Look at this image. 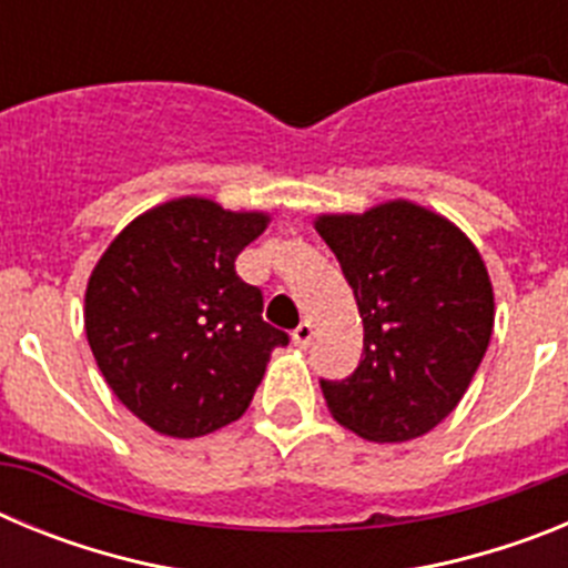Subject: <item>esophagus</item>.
Segmentation results:
<instances>
[{"label":"esophagus","mask_w":568,"mask_h":568,"mask_svg":"<svg viewBox=\"0 0 568 568\" xmlns=\"http://www.w3.org/2000/svg\"><path fill=\"white\" fill-rule=\"evenodd\" d=\"M310 341H313V324H310V321H301L298 327L293 329V344L298 346V349H307Z\"/></svg>","instance_id":"1"}]
</instances>
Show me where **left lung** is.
<instances>
[{"instance_id": "8db88e82", "label": "left lung", "mask_w": 568, "mask_h": 568, "mask_svg": "<svg viewBox=\"0 0 568 568\" xmlns=\"http://www.w3.org/2000/svg\"><path fill=\"white\" fill-rule=\"evenodd\" d=\"M315 230L364 321L358 369L321 381L329 413L375 444L420 438L460 404L489 346L495 293L478 247L449 219L406 199L324 213Z\"/></svg>"}]
</instances>
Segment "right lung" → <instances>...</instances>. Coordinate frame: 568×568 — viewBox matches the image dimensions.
Listing matches in <instances>:
<instances>
[{
    "mask_svg": "<svg viewBox=\"0 0 568 568\" xmlns=\"http://www.w3.org/2000/svg\"><path fill=\"white\" fill-rule=\"evenodd\" d=\"M270 224L213 199L164 202L110 241L84 290V333L113 395L170 438H202L247 413L287 333L235 258Z\"/></svg>",
    "mask_w": 568,
    "mask_h": 568,
    "instance_id": "right-lung-1",
    "label": "right lung"
}]
</instances>
